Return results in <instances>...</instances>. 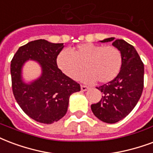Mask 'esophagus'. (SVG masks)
Here are the masks:
<instances>
[{"label":"esophagus","instance_id":"34e87169","mask_svg":"<svg viewBox=\"0 0 153 153\" xmlns=\"http://www.w3.org/2000/svg\"><path fill=\"white\" fill-rule=\"evenodd\" d=\"M88 89V88L87 87V86L81 85V90H82V91H87Z\"/></svg>","mask_w":153,"mask_h":153}]
</instances>
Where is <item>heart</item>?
<instances>
[{
    "instance_id": "b5f03b06",
    "label": "heart",
    "mask_w": 153,
    "mask_h": 153,
    "mask_svg": "<svg viewBox=\"0 0 153 153\" xmlns=\"http://www.w3.org/2000/svg\"><path fill=\"white\" fill-rule=\"evenodd\" d=\"M56 65L62 73L71 79H76L83 66L87 71L79 79L83 82L105 83L114 79L122 68L123 56L114 46H104L91 43L78 45L70 52L61 51L56 56Z\"/></svg>"
}]
</instances>
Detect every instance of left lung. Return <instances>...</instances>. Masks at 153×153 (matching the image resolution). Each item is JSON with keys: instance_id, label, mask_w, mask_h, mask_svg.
<instances>
[{"instance_id": "left-lung-1", "label": "left lung", "mask_w": 153, "mask_h": 153, "mask_svg": "<svg viewBox=\"0 0 153 153\" xmlns=\"http://www.w3.org/2000/svg\"><path fill=\"white\" fill-rule=\"evenodd\" d=\"M111 41L122 53V68L114 79L97 88L102 98L91 105L94 115L106 123H116L126 117L137 105L143 89V63L134 46L123 39L114 40V37L100 42Z\"/></svg>"}]
</instances>
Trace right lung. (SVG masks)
I'll return each instance as SVG.
<instances>
[{
  "mask_svg": "<svg viewBox=\"0 0 153 153\" xmlns=\"http://www.w3.org/2000/svg\"><path fill=\"white\" fill-rule=\"evenodd\" d=\"M63 48V44L37 39L20 47L11 61L14 98L25 114L36 122H57L67 112L71 94L80 91L79 83L64 74L56 65V56ZM28 59L38 62L42 74L37 80L26 84L22 79V69Z\"/></svg>",
  "mask_w": 153,
  "mask_h": 153,
  "instance_id": "add662e5",
  "label": "right lung"
}]
</instances>
